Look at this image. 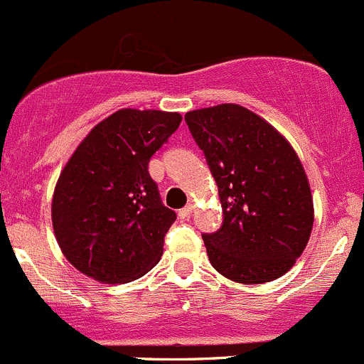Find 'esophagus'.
Masks as SVG:
<instances>
[{
    "mask_svg": "<svg viewBox=\"0 0 364 364\" xmlns=\"http://www.w3.org/2000/svg\"><path fill=\"white\" fill-rule=\"evenodd\" d=\"M193 210H194V205H187V207H183V208H181V210H178V218L187 219Z\"/></svg>",
    "mask_w": 364,
    "mask_h": 364,
    "instance_id": "1",
    "label": "esophagus"
}]
</instances>
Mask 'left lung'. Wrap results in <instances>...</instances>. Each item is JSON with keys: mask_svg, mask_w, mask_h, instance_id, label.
Masks as SVG:
<instances>
[{"mask_svg": "<svg viewBox=\"0 0 364 364\" xmlns=\"http://www.w3.org/2000/svg\"><path fill=\"white\" fill-rule=\"evenodd\" d=\"M218 183L225 221L203 235L212 267L244 285L282 278L311 235L313 196L299 156L267 120L239 104L186 113Z\"/></svg>", "mask_w": 364, "mask_h": 364, "instance_id": "1", "label": "left lung"}]
</instances>
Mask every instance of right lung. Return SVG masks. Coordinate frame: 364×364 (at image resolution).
Returning a JSON list of instances; mask_svg holds the SVG:
<instances>
[{"instance_id": "obj_1", "label": "right lung", "mask_w": 364, "mask_h": 364, "mask_svg": "<svg viewBox=\"0 0 364 364\" xmlns=\"http://www.w3.org/2000/svg\"><path fill=\"white\" fill-rule=\"evenodd\" d=\"M182 122L159 109L114 111L86 134L55 186L51 219L63 257L106 285L145 276L161 260L175 212L149 173L150 157Z\"/></svg>"}]
</instances>
